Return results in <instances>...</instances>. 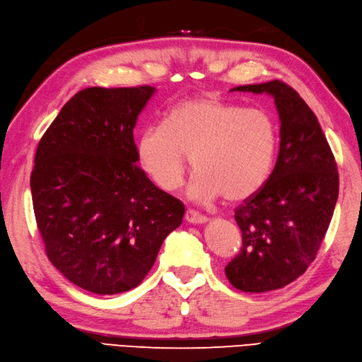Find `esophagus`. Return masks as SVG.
<instances>
[{
  "instance_id": "1",
  "label": "esophagus",
  "mask_w": 362,
  "mask_h": 362,
  "mask_svg": "<svg viewBox=\"0 0 362 362\" xmlns=\"http://www.w3.org/2000/svg\"><path fill=\"white\" fill-rule=\"evenodd\" d=\"M185 220L188 221V223H192V225H199V223H205V221H208V217L199 214V212L192 211V209H187V212H185Z\"/></svg>"
}]
</instances>
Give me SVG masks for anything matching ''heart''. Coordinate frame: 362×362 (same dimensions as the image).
<instances>
[{
  "label": "heart",
  "instance_id": "heart-1",
  "mask_svg": "<svg viewBox=\"0 0 362 362\" xmlns=\"http://www.w3.org/2000/svg\"><path fill=\"white\" fill-rule=\"evenodd\" d=\"M278 128L271 111L243 107L214 95L180 100L163 124L146 127L137 139V160L157 188L179 189L191 163L199 173L188 196L242 202L263 188L274 170Z\"/></svg>",
  "mask_w": 362,
  "mask_h": 362
}]
</instances>
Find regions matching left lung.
<instances>
[{
    "label": "left lung",
    "mask_w": 362,
    "mask_h": 362,
    "mask_svg": "<svg viewBox=\"0 0 362 362\" xmlns=\"http://www.w3.org/2000/svg\"><path fill=\"white\" fill-rule=\"evenodd\" d=\"M235 91L269 93L280 116V151L269 179L234 209L242 249L225 274L242 292L292 283L315 260L338 200L339 175L317 116L283 81Z\"/></svg>",
    "instance_id": "1"
}]
</instances>
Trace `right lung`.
Returning a JSON list of instances; mask_svg holds the SVG:
<instances>
[{"mask_svg": "<svg viewBox=\"0 0 362 362\" xmlns=\"http://www.w3.org/2000/svg\"><path fill=\"white\" fill-rule=\"evenodd\" d=\"M153 93L150 86L81 90L36 148L30 188L45 254L93 293L141 284L185 214L137 165L133 129Z\"/></svg>", "mask_w": 362, "mask_h": 362, "instance_id": "1", "label": "right lung"}]
</instances>
